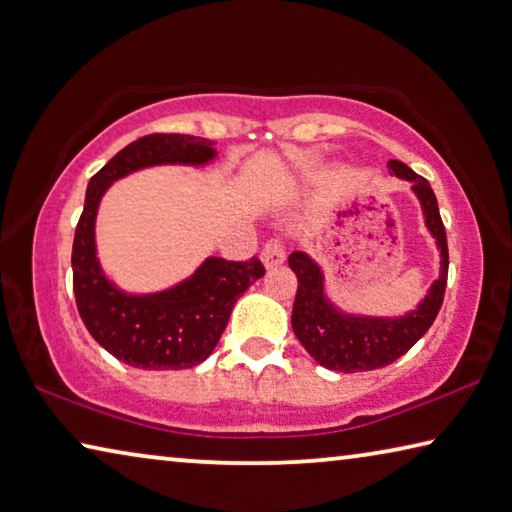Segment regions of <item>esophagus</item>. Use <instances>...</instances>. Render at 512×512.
<instances>
[{"instance_id": "1", "label": "esophagus", "mask_w": 512, "mask_h": 512, "mask_svg": "<svg viewBox=\"0 0 512 512\" xmlns=\"http://www.w3.org/2000/svg\"><path fill=\"white\" fill-rule=\"evenodd\" d=\"M262 264L266 266V269H273V266H278L285 262V248H282V243L278 239H269L264 243L262 248Z\"/></svg>"}]
</instances>
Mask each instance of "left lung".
I'll use <instances>...</instances> for the list:
<instances>
[{"label": "left lung", "mask_w": 512, "mask_h": 512, "mask_svg": "<svg viewBox=\"0 0 512 512\" xmlns=\"http://www.w3.org/2000/svg\"><path fill=\"white\" fill-rule=\"evenodd\" d=\"M387 168L399 180L412 184V193L417 196L421 214H424V223L440 250V275L417 305V310L405 312L403 316H362L339 310L332 303L326 294V275L310 255L300 253V250L291 253L289 269L298 278L291 328L305 351L330 371H373L399 360L433 326L444 300L449 248H446V232L435 193L431 184L403 161H387Z\"/></svg>", "instance_id": "1"}]
</instances>
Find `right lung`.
Here are the masks:
<instances>
[{"label":"right lung","mask_w":512,"mask_h":512,"mask_svg":"<svg viewBox=\"0 0 512 512\" xmlns=\"http://www.w3.org/2000/svg\"><path fill=\"white\" fill-rule=\"evenodd\" d=\"M214 141L189 134H150L129 143L91 177L72 243V287L84 326L102 348L129 367L191 369L205 362L230 321L232 307L264 275L257 257L227 262L207 257L193 275L154 294H129L102 271L95 218L109 186L152 166H207Z\"/></svg>","instance_id":"right-lung-1"}]
</instances>
